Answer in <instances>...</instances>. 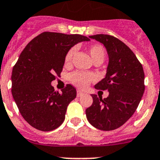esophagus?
I'll use <instances>...</instances> for the list:
<instances>
[{"instance_id":"obj_1","label":"esophagus","mask_w":160,"mask_h":160,"mask_svg":"<svg viewBox=\"0 0 160 160\" xmlns=\"http://www.w3.org/2000/svg\"><path fill=\"white\" fill-rule=\"evenodd\" d=\"M83 95H84V92L80 91V90H77V91H76V96H77L78 97H81V96Z\"/></svg>"}]
</instances>
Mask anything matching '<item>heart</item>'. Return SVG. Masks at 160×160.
<instances>
[{
	"label": "heart",
	"mask_w": 160,
	"mask_h": 160,
	"mask_svg": "<svg viewBox=\"0 0 160 160\" xmlns=\"http://www.w3.org/2000/svg\"><path fill=\"white\" fill-rule=\"evenodd\" d=\"M76 47H72L68 51L64 57V64L66 66L71 65L72 62V59L76 53ZM88 51L91 55L92 59H93L94 62H100L102 63L105 58V50L103 47L100 44H93L91 45L88 48ZM95 80L94 75L87 73V72H72L70 75V81L72 84H74L79 88H85L88 86L91 82Z\"/></svg>",
	"instance_id": "heart-1"
}]
</instances>
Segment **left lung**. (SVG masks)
<instances>
[{"label": "left lung", "instance_id": "left-lung-1", "mask_svg": "<svg viewBox=\"0 0 160 160\" xmlns=\"http://www.w3.org/2000/svg\"><path fill=\"white\" fill-rule=\"evenodd\" d=\"M106 47L109 62L105 78L95 88L108 90L106 98L92 94L93 102L86 109L92 126L101 130L119 128L134 114L145 90L142 63L129 47L109 34L89 36Z\"/></svg>", "mask_w": 160, "mask_h": 160}]
</instances>
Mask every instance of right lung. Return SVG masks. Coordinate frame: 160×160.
Here are the masks:
<instances>
[{
	"label": "right lung",
	"instance_id": "obj_1",
	"mask_svg": "<svg viewBox=\"0 0 160 160\" xmlns=\"http://www.w3.org/2000/svg\"><path fill=\"white\" fill-rule=\"evenodd\" d=\"M89 38L80 34L43 32L22 51L12 72V95L23 118L34 128L51 131L65 119L67 108L76 97L68 84L62 93L51 84L63 71L64 57L72 46Z\"/></svg>",
	"mask_w": 160,
	"mask_h": 160
}]
</instances>
